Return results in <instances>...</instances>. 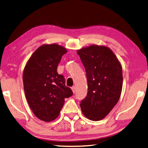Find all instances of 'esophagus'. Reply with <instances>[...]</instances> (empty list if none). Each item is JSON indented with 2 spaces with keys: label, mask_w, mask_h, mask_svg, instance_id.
Segmentation results:
<instances>
[{
  "label": "esophagus",
  "mask_w": 148,
  "mask_h": 148,
  "mask_svg": "<svg viewBox=\"0 0 148 148\" xmlns=\"http://www.w3.org/2000/svg\"><path fill=\"white\" fill-rule=\"evenodd\" d=\"M71 89H72V90H73V92L74 93H75V86H73V87H72Z\"/></svg>",
  "instance_id": "34e87169"
}]
</instances>
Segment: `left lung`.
I'll use <instances>...</instances> for the list:
<instances>
[{
	"label": "left lung",
	"mask_w": 148,
	"mask_h": 148,
	"mask_svg": "<svg viewBox=\"0 0 148 148\" xmlns=\"http://www.w3.org/2000/svg\"><path fill=\"white\" fill-rule=\"evenodd\" d=\"M84 66L88 94L81 102L84 115L99 121L110 112L118 102L123 87L122 67L110 49L92 45L77 51Z\"/></svg>",
	"instance_id": "left-lung-1"
}]
</instances>
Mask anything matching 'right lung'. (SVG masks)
<instances>
[{
	"instance_id": "obj_1",
	"label": "right lung",
	"mask_w": 148,
	"mask_h": 148,
	"mask_svg": "<svg viewBox=\"0 0 148 148\" xmlns=\"http://www.w3.org/2000/svg\"><path fill=\"white\" fill-rule=\"evenodd\" d=\"M66 52L58 44L42 45L33 53L24 68L23 83L27 103L37 118L45 122L56 119L64 99L73 95L65 84L64 75L57 72Z\"/></svg>"
}]
</instances>
